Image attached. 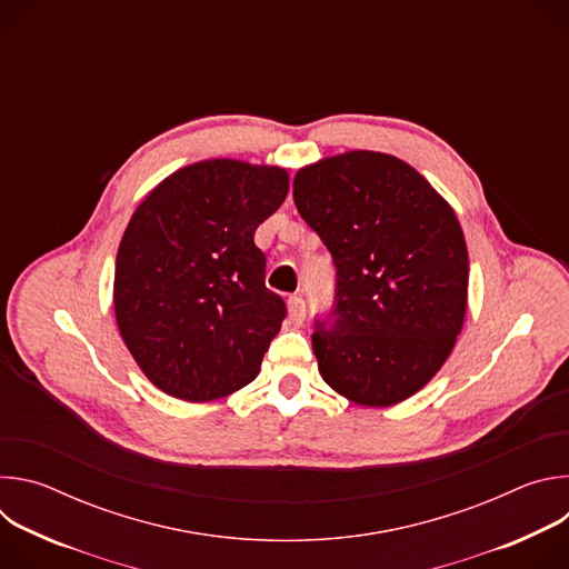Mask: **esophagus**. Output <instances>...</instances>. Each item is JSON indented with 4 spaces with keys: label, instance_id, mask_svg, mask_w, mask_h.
Segmentation results:
<instances>
[{
    "label": "esophagus",
    "instance_id": "34e87169",
    "mask_svg": "<svg viewBox=\"0 0 569 569\" xmlns=\"http://www.w3.org/2000/svg\"><path fill=\"white\" fill-rule=\"evenodd\" d=\"M288 315H290L292 323L301 327L303 319H306V301L301 297H290L288 299Z\"/></svg>",
    "mask_w": 569,
    "mask_h": 569
}]
</instances>
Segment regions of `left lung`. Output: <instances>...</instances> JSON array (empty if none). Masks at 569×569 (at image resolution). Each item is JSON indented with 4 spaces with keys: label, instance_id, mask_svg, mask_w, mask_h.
<instances>
[{
    "label": "left lung",
    "instance_id": "obj_1",
    "mask_svg": "<svg viewBox=\"0 0 569 569\" xmlns=\"http://www.w3.org/2000/svg\"><path fill=\"white\" fill-rule=\"evenodd\" d=\"M292 198L338 268L331 329L312 333L321 378L367 408L426 387L468 306V250L452 207L402 159L349 150L297 171Z\"/></svg>",
    "mask_w": 569,
    "mask_h": 569
}]
</instances>
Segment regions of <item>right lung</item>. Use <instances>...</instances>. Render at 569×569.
Wrapping results in <instances>:
<instances>
[{
  "mask_svg": "<svg viewBox=\"0 0 569 569\" xmlns=\"http://www.w3.org/2000/svg\"><path fill=\"white\" fill-rule=\"evenodd\" d=\"M288 171L240 159L196 161L134 209L117 252L114 315L146 378L189 402L250 385L281 331L257 227L288 196Z\"/></svg>",
  "mask_w": 569,
  "mask_h": 569,
  "instance_id": "add662e5",
  "label": "right lung"
}]
</instances>
